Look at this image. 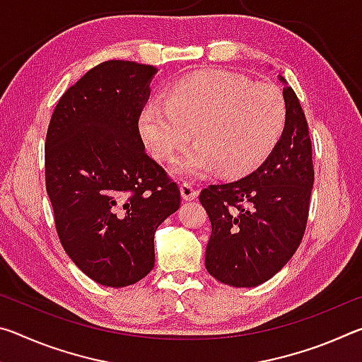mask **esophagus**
<instances>
[{"label": "esophagus", "mask_w": 362, "mask_h": 362, "mask_svg": "<svg viewBox=\"0 0 362 362\" xmlns=\"http://www.w3.org/2000/svg\"><path fill=\"white\" fill-rule=\"evenodd\" d=\"M180 193H182V198L185 201H193L196 196H198V189H196L192 183H182L180 185Z\"/></svg>", "instance_id": "obj_1"}]
</instances>
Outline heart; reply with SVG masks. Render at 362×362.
Returning <instances> with one entry per match:
<instances>
[{"instance_id":"obj_1","label":"heart","mask_w":362,"mask_h":362,"mask_svg":"<svg viewBox=\"0 0 362 362\" xmlns=\"http://www.w3.org/2000/svg\"><path fill=\"white\" fill-rule=\"evenodd\" d=\"M286 103L272 84L222 70L183 76L139 116V132L153 156L169 161L192 136L196 144L175 159L173 173L201 179L220 169L226 177L250 173L276 145Z\"/></svg>"}]
</instances>
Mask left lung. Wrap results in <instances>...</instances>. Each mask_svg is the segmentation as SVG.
<instances>
[{"mask_svg":"<svg viewBox=\"0 0 362 362\" xmlns=\"http://www.w3.org/2000/svg\"><path fill=\"white\" fill-rule=\"evenodd\" d=\"M284 129L268 158L236 182L199 194L211 218L206 247L211 276L233 287H255L274 276L302 241L315 182L308 124L286 79Z\"/></svg>","mask_w":362,"mask_h":362,"instance_id":"left-lung-1","label":"left lung"}]
</instances>
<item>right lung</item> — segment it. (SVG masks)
Returning <instances> with one entry per match:
<instances>
[{
  "mask_svg": "<svg viewBox=\"0 0 362 362\" xmlns=\"http://www.w3.org/2000/svg\"><path fill=\"white\" fill-rule=\"evenodd\" d=\"M158 69L94 66L60 97L46 136V189L60 243L95 283L126 287L155 267V233L180 189L146 155L139 116Z\"/></svg>",
  "mask_w": 362,
  "mask_h": 362,
  "instance_id": "right-lung-1",
  "label": "right lung"
}]
</instances>
